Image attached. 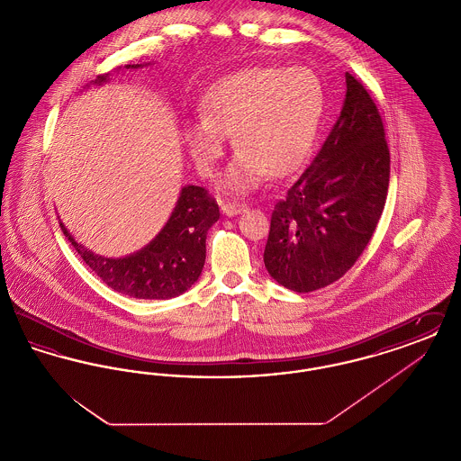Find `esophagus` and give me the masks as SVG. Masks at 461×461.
<instances>
[{
	"label": "esophagus",
	"instance_id": "esophagus-1",
	"mask_svg": "<svg viewBox=\"0 0 461 461\" xmlns=\"http://www.w3.org/2000/svg\"><path fill=\"white\" fill-rule=\"evenodd\" d=\"M245 211V205L243 203H237V202H222L221 203V212L224 216H239Z\"/></svg>",
	"mask_w": 461,
	"mask_h": 461
}]
</instances>
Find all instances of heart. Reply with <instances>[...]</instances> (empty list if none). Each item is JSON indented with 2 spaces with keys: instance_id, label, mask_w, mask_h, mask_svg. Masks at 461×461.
Instances as JSON below:
<instances>
[{
  "instance_id": "heart-1",
  "label": "heart",
  "mask_w": 461,
  "mask_h": 461,
  "mask_svg": "<svg viewBox=\"0 0 461 461\" xmlns=\"http://www.w3.org/2000/svg\"><path fill=\"white\" fill-rule=\"evenodd\" d=\"M323 109V85L311 68L249 67L222 77L205 93L202 119L185 124L183 140L198 173L209 176L231 134L239 152L221 188L247 194L267 173L282 177L304 164Z\"/></svg>"
}]
</instances>
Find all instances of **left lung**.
I'll use <instances>...</instances> for the list:
<instances>
[{
	"instance_id": "1",
	"label": "left lung",
	"mask_w": 461,
	"mask_h": 461,
	"mask_svg": "<svg viewBox=\"0 0 461 461\" xmlns=\"http://www.w3.org/2000/svg\"><path fill=\"white\" fill-rule=\"evenodd\" d=\"M391 155L382 117L365 86L346 72V98L321 150L275 205L264 266L294 292L344 276L382 216Z\"/></svg>"
}]
</instances>
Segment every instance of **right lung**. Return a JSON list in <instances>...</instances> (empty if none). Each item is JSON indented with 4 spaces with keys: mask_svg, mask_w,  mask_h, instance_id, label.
<instances>
[{
    "mask_svg": "<svg viewBox=\"0 0 461 461\" xmlns=\"http://www.w3.org/2000/svg\"><path fill=\"white\" fill-rule=\"evenodd\" d=\"M126 66V68H138ZM98 76L91 86L109 83ZM220 220V207L202 186L181 188L175 209L162 230L140 250L124 258H105L76 241L60 221V228L77 254L110 288L132 299H173L195 284L205 263L209 228Z\"/></svg>",
    "mask_w": 461,
    "mask_h": 461,
    "instance_id": "1",
    "label": "right lung"
}]
</instances>
